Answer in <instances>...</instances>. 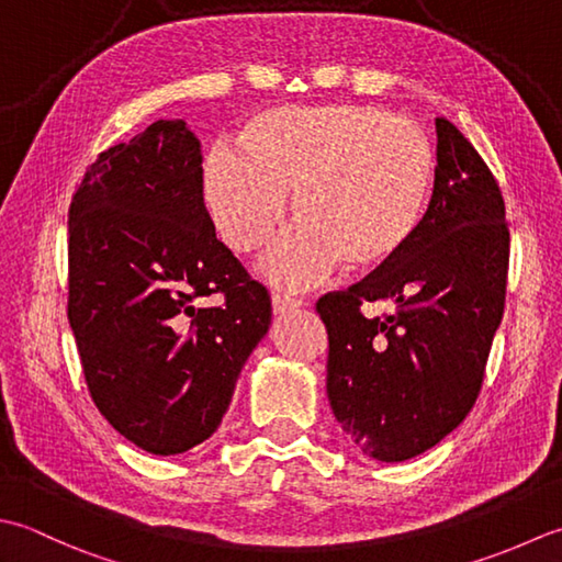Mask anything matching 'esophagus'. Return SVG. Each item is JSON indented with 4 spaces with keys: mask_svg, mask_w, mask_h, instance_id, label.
<instances>
[{
    "mask_svg": "<svg viewBox=\"0 0 562 562\" xmlns=\"http://www.w3.org/2000/svg\"><path fill=\"white\" fill-rule=\"evenodd\" d=\"M303 305H305V301H301V297H291V295H283V293L271 295L273 315H289L293 311H301Z\"/></svg>",
    "mask_w": 562,
    "mask_h": 562,
    "instance_id": "1",
    "label": "esophagus"
}]
</instances>
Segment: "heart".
<instances>
[{
  "instance_id": "obj_1",
  "label": "heart",
  "mask_w": 562,
  "mask_h": 562,
  "mask_svg": "<svg viewBox=\"0 0 562 562\" xmlns=\"http://www.w3.org/2000/svg\"><path fill=\"white\" fill-rule=\"evenodd\" d=\"M243 143L205 155L203 201L223 243L247 255L283 223L293 191L301 223L259 261L271 283L307 289L341 259L378 269L417 235L434 153L412 121L373 106L273 109L245 125Z\"/></svg>"
}]
</instances>
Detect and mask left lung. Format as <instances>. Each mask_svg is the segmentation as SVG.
I'll return each instance as SVG.
<instances>
[{"instance_id": "left-lung-1", "label": "left lung", "mask_w": 562, "mask_h": 562, "mask_svg": "<svg viewBox=\"0 0 562 562\" xmlns=\"http://www.w3.org/2000/svg\"><path fill=\"white\" fill-rule=\"evenodd\" d=\"M429 209L412 243L347 291L327 293V397L351 443L375 461L425 453L473 409L502 323L509 269L505 199L485 159L437 119ZM393 314L366 318L363 302Z\"/></svg>"}]
</instances>
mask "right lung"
Segmentation results:
<instances>
[{
    "label": "right lung",
    "instance_id": "obj_1",
    "mask_svg": "<svg viewBox=\"0 0 562 562\" xmlns=\"http://www.w3.org/2000/svg\"><path fill=\"white\" fill-rule=\"evenodd\" d=\"M201 143L155 121L87 169L67 227V319L89 395L121 437L184 453L223 422L271 297L215 237ZM213 292L224 303L198 305Z\"/></svg>",
    "mask_w": 562,
    "mask_h": 562
}]
</instances>
